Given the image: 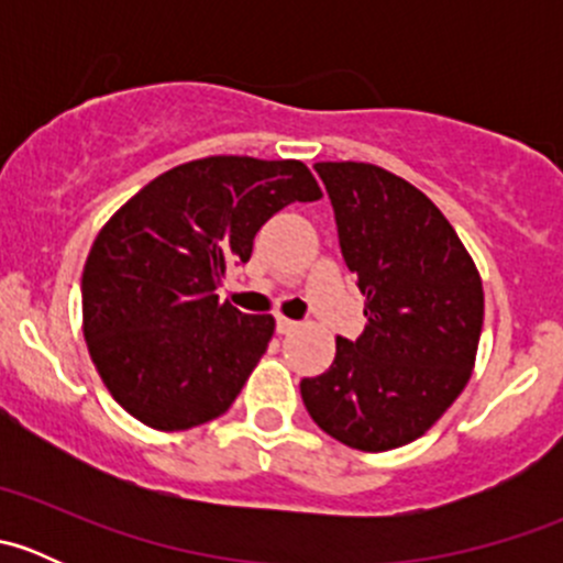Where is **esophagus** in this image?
<instances>
[{
	"instance_id": "esophagus-1",
	"label": "esophagus",
	"mask_w": 563,
	"mask_h": 563,
	"mask_svg": "<svg viewBox=\"0 0 563 563\" xmlns=\"http://www.w3.org/2000/svg\"><path fill=\"white\" fill-rule=\"evenodd\" d=\"M297 327H299V321H294V318L277 316V332H280V334L294 332V329H297Z\"/></svg>"
}]
</instances>
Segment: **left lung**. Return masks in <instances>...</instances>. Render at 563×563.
Masks as SVG:
<instances>
[{
  "label": "left lung",
  "instance_id": "obj_1",
  "mask_svg": "<svg viewBox=\"0 0 563 563\" xmlns=\"http://www.w3.org/2000/svg\"><path fill=\"white\" fill-rule=\"evenodd\" d=\"M316 172L367 323L354 343L338 338L329 371L299 389L340 444L397 450L428 433L468 384L485 316L479 269L411 181L373 163H316Z\"/></svg>",
  "mask_w": 563,
  "mask_h": 563
}]
</instances>
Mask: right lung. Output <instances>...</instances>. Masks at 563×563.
Wrapping results in <instances>:
<instances>
[{"label":"right lung","instance_id":"add662e5","mask_svg":"<svg viewBox=\"0 0 563 563\" xmlns=\"http://www.w3.org/2000/svg\"><path fill=\"white\" fill-rule=\"evenodd\" d=\"M321 187L299 161L214 155L141 187L100 229L81 277L84 338L113 400L155 430L231 408L275 332L272 316L220 302L261 225Z\"/></svg>","mask_w":563,"mask_h":563}]
</instances>
